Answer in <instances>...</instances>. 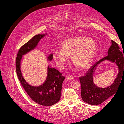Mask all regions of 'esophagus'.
<instances>
[{"label":"esophagus","mask_w":124,"mask_h":124,"mask_svg":"<svg viewBox=\"0 0 124 124\" xmlns=\"http://www.w3.org/2000/svg\"><path fill=\"white\" fill-rule=\"evenodd\" d=\"M74 78V77L72 76H67V79L68 80H72Z\"/></svg>","instance_id":"34e87169"}]
</instances>
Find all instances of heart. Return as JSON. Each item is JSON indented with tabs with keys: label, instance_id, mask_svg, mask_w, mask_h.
<instances>
[{
	"label": "heart",
	"instance_id": "heart-1",
	"mask_svg": "<svg viewBox=\"0 0 124 124\" xmlns=\"http://www.w3.org/2000/svg\"><path fill=\"white\" fill-rule=\"evenodd\" d=\"M96 48L95 41L91 38L77 37L65 40L61 49L57 48L53 57L57 65L61 68L65 67L71 55L72 62L80 68H85L93 59Z\"/></svg>",
	"mask_w": 124,
	"mask_h": 124
}]
</instances>
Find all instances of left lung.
Instances as JSON below:
<instances>
[{
    "label": "left lung",
    "mask_w": 124,
    "mask_h": 124,
    "mask_svg": "<svg viewBox=\"0 0 124 124\" xmlns=\"http://www.w3.org/2000/svg\"><path fill=\"white\" fill-rule=\"evenodd\" d=\"M109 60L115 62L118 66L119 73L113 83L105 88L96 86L93 81V73L96 66L101 62ZM124 77V54L120 50L118 43L112 40V45L108 51V55L93 65L84 76L80 77L81 85V96L84 102L96 105L103 102L115 94Z\"/></svg>",
    "instance_id": "left-lung-1"
}]
</instances>
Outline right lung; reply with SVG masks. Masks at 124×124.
Segmentation results:
<instances>
[{
  "label": "right lung",
  "mask_w": 124,
  "mask_h": 124,
  "mask_svg": "<svg viewBox=\"0 0 124 124\" xmlns=\"http://www.w3.org/2000/svg\"><path fill=\"white\" fill-rule=\"evenodd\" d=\"M46 35L38 34L32 37L20 48L16 59V73L19 80L28 95L35 102L44 106H52L60 100L62 83L65 77L58 70L48 67L47 76L43 84L39 86H33L26 82L21 71V61L22 56L34 49L41 39ZM53 55L51 54L48 59L51 61Z\"/></svg>",
  "instance_id": "1"
}]
</instances>
